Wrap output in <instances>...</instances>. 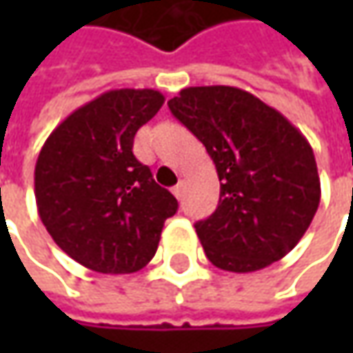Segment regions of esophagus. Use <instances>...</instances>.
I'll return each instance as SVG.
<instances>
[{
    "label": "esophagus",
    "instance_id": "1",
    "mask_svg": "<svg viewBox=\"0 0 353 353\" xmlns=\"http://www.w3.org/2000/svg\"><path fill=\"white\" fill-rule=\"evenodd\" d=\"M183 192H184V181H179V184H176L174 188H172V194H174V196L181 200V198H183Z\"/></svg>",
    "mask_w": 353,
    "mask_h": 353
}]
</instances>
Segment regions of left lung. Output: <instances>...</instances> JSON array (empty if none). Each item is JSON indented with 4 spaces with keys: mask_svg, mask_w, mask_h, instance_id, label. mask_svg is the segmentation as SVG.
<instances>
[{
    "mask_svg": "<svg viewBox=\"0 0 353 353\" xmlns=\"http://www.w3.org/2000/svg\"><path fill=\"white\" fill-rule=\"evenodd\" d=\"M216 165L220 202L194 224L212 265L251 273L301 241L320 204L310 143L275 108L234 86H194L169 100Z\"/></svg>",
    "mask_w": 353,
    "mask_h": 353,
    "instance_id": "obj_1",
    "label": "left lung"
}]
</instances>
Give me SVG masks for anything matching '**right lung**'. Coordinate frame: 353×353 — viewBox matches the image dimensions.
Masks as SVG:
<instances>
[{
  "instance_id": "obj_1",
  "label": "right lung",
  "mask_w": 353,
  "mask_h": 353,
  "mask_svg": "<svg viewBox=\"0 0 353 353\" xmlns=\"http://www.w3.org/2000/svg\"><path fill=\"white\" fill-rule=\"evenodd\" d=\"M165 103L157 90H110L54 129L34 165L37 210L54 243L96 273H135L179 202L133 155V137Z\"/></svg>"
}]
</instances>
